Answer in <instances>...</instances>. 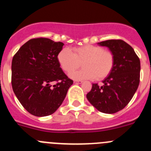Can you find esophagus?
<instances>
[{"instance_id": "34e87169", "label": "esophagus", "mask_w": 151, "mask_h": 151, "mask_svg": "<svg viewBox=\"0 0 151 151\" xmlns=\"http://www.w3.org/2000/svg\"><path fill=\"white\" fill-rule=\"evenodd\" d=\"M82 81H80V80H75L74 81V83L76 84H82Z\"/></svg>"}]
</instances>
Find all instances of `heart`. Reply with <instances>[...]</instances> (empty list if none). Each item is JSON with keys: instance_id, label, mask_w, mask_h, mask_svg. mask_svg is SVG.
Masks as SVG:
<instances>
[{"instance_id": "heart-1", "label": "heart", "mask_w": 151, "mask_h": 151, "mask_svg": "<svg viewBox=\"0 0 151 151\" xmlns=\"http://www.w3.org/2000/svg\"><path fill=\"white\" fill-rule=\"evenodd\" d=\"M57 59L62 69L67 74L78 68L82 63L83 69L71 74L72 78L78 80L104 79L111 73L115 64V57L111 50L93 45L76 47L73 52L68 48L63 49Z\"/></svg>"}]
</instances>
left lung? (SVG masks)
<instances>
[{
	"instance_id": "1",
	"label": "left lung",
	"mask_w": 151,
	"mask_h": 151,
	"mask_svg": "<svg viewBox=\"0 0 151 151\" xmlns=\"http://www.w3.org/2000/svg\"><path fill=\"white\" fill-rule=\"evenodd\" d=\"M115 57L114 67L101 86L92 84L87 99L97 110L104 113H115L130 102L140 82L141 63L134 49L120 39L101 41Z\"/></svg>"
}]
</instances>
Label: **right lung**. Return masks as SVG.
<instances>
[{"label":"right lung","instance_id":"right-lung-1","mask_svg":"<svg viewBox=\"0 0 151 151\" xmlns=\"http://www.w3.org/2000/svg\"><path fill=\"white\" fill-rule=\"evenodd\" d=\"M64 44L35 38L13 56L11 84L17 99L35 116L51 115L62 104L73 81L62 69L57 56ZM57 82L53 86L51 83Z\"/></svg>","mask_w":151,"mask_h":151}]
</instances>
